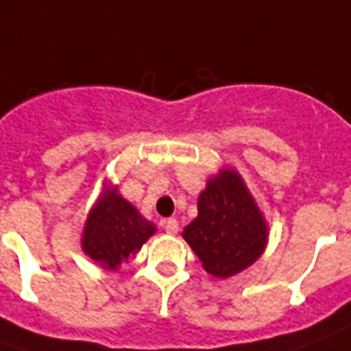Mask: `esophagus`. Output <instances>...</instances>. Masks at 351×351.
I'll return each instance as SVG.
<instances>
[{
	"instance_id": "obj_1",
	"label": "esophagus",
	"mask_w": 351,
	"mask_h": 351,
	"mask_svg": "<svg viewBox=\"0 0 351 351\" xmlns=\"http://www.w3.org/2000/svg\"><path fill=\"white\" fill-rule=\"evenodd\" d=\"M161 226H163V230H165L167 234H176V232H178V220H176V218H167V220L161 222Z\"/></svg>"
}]
</instances>
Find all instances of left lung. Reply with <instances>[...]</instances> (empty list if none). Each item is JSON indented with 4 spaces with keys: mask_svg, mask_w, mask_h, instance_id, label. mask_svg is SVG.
I'll use <instances>...</instances> for the list:
<instances>
[{
    "mask_svg": "<svg viewBox=\"0 0 351 351\" xmlns=\"http://www.w3.org/2000/svg\"><path fill=\"white\" fill-rule=\"evenodd\" d=\"M184 239L215 278L226 279L251 266L266 247L268 228L235 171L210 178L197 201V218Z\"/></svg>",
    "mask_w": 351,
    "mask_h": 351,
    "instance_id": "left-lung-1",
    "label": "left lung"
}]
</instances>
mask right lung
Wrapping results in <instances>:
<instances>
[{
	"instance_id": "right-lung-1",
	"label": "right lung",
	"mask_w": 351,
	"mask_h": 351,
	"mask_svg": "<svg viewBox=\"0 0 351 351\" xmlns=\"http://www.w3.org/2000/svg\"><path fill=\"white\" fill-rule=\"evenodd\" d=\"M154 232L156 226L152 222L142 218L117 190H110L87 218L82 239L83 251L102 268L117 269L134 252L141 251Z\"/></svg>"
}]
</instances>
